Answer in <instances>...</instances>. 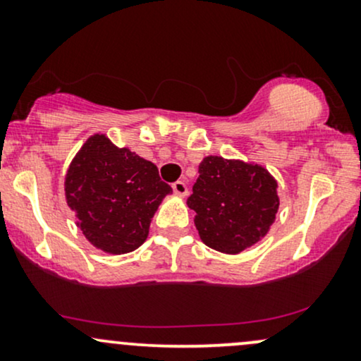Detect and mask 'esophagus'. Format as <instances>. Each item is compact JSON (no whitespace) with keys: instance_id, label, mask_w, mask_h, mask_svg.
Masks as SVG:
<instances>
[{"instance_id":"obj_1","label":"esophagus","mask_w":361,"mask_h":361,"mask_svg":"<svg viewBox=\"0 0 361 361\" xmlns=\"http://www.w3.org/2000/svg\"><path fill=\"white\" fill-rule=\"evenodd\" d=\"M171 186H173V192L180 195V197H186V195H188V186H186L185 181H175Z\"/></svg>"}]
</instances>
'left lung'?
Returning <instances> with one entry per match:
<instances>
[{
    "label": "left lung",
    "mask_w": 361,
    "mask_h": 361,
    "mask_svg": "<svg viewBox=\"0 0 361 361\" xmlns=\"http://www.w3.org/2000/svg\"><path fill=\"white\" fill-rule=\"evenodd\" d=\"M207 246L235 255L252 246L275 222L276 181L264 168L209 156L198 166L186 200Z\"/></svg>",
    "instance_id": "8db88e82"
}]
</instances>
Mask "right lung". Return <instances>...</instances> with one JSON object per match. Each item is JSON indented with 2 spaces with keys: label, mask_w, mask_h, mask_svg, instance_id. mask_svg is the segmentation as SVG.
I'll use <instances>...</instances> for the list:
<instances>
[{
  "label": "right lung",
  "mask_w": 361,
  "mask_h": 361,
  "mask_svg": "<svg viewBox=\"0 0 361 361\" xmlns=\"http://www.w3.org/2000/svg\"><path fill=\"white\" fill-rule=\"evenodd\" d=\"M64 185L78 227L93 246L111 255L130 252L146 241L151 219L171 193L156 164L100 134L86 140Z\"/></svg>",
  "instance_id": "add662e5"
}]
</instances>
